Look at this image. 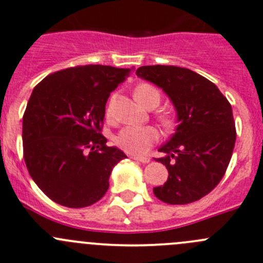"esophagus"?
Here are the masks:
<instances>
[{"label": "esophagus", "mask_w": 263, "mask_h": 263, "mask_svg": "<svg viewBox=\"0 0 263 263\" xmlns=\"http://www.w3.org/2000/svg\"><path fill=\"white\" fill-rule=\"evenodd\" d=\"M131 158L135 159V161L141 162V163H148V162H151V158H149V157H137V156H132Z\"/></svg>", "instance_id": "34e87169"}]
</instances>
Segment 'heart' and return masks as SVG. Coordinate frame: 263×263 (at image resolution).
Segmentation results:
<instances>
[{
  "instance_id": "b5f03b06",
  "label": "heart",
  "mask_w": 263,
  "mask_h": 263,
  "mask_svg": "<svg viewBox=\"0 0 263 263\" xmlns=\"http://www.w3.org/2000/svg\"><path fill=\"white\" fill-rule=\"evenodd\" d=\"M135 98L140 105L146 109H154L158 106L161 101V93L158 89L149 84H141L135 89ZM106 114L110 115V106L107 107ZM159 122L166 128L173 126V118L167 112H162L158 115ZM159 139V132L153 126H128L124 127L115 136V144L122 151L135 156H143L154 143Z\"/></svg>"
}]
</instances>
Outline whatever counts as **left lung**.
<instances>
[{
  "mask_svg": "<svg viewBox=\"0 0 263 263\" xmlns=\"http://www.w3.org/2000/svg\"><path fill=\"white\" fill-rule=\"evenodd\" d=\"M136 75L161 88L176 111L175 134L158 149L168 178L153 188L154 195L170 205L195 202L214 190L231 159L236 140L231 105L214 83L188 68L143 66Z\"/></svg>",
  "mask_w": 263,
  "mask_h": 263,
  "instance_id": "left-lung-1",
  "label": "left lung"
}]
</instances>
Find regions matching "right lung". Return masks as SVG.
Instances as JSON below:
<instances>
[{
	"instance_id": "obj_1",
	"label": "right lung",
	"mask_w": 263,
	"mask_h": 263,
	"mask_svg": "<svg viewBox=\"0 0 263 263\" xmlns=\"http://www.w3.org/2000/svg\"><path fill=\"white\" fill-rule=\"evenodd\" d=\"M131 71L78 66L46 76L32 90L23 115L24 161L54 202L93 205L106 193L114 166L127 158L100 132L110 93Z\"/></svg>"
}]
</instances>
